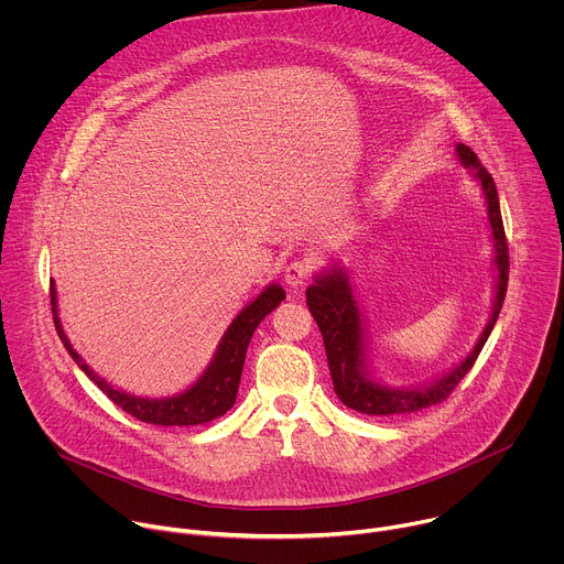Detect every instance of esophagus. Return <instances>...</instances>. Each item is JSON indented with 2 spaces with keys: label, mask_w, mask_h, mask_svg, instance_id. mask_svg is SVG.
<instances>
[{
  "label": "esophagus",
  "mask_w": 564,
  "mask_h": 564,
  "mask_svg": "<svg viewBox=\"0 0 564 564\" xmlns=\"http://www.w3.org/2000/svg\"><path fill=\"white\" fill-rule=\"evenodd\" d=\"M314 274V265L310 261H292L288 268H285V283L290 288H301L305 285Z\"/></svg>",
  "instance_id": "obj_1"
}]
</instances>
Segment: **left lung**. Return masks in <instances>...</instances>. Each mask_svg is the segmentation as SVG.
I'll list each match as a JSON object with an SVG mask.
<instances>
[{
	"mask_svg": "<svg viewBox=\"0 0 564 564\" xmlns=\"http://www.w3.org/2000/svg\"><path fill=\"white\" fill-rule=\"evenodd\" d=\"M457 155L466 167L475 172L481 187H485L489 223L496 240V263H498L500 276H498L496 307H494L489 326L485 328V333H481L475 350L453 372H448L446 377H442L440 381H435L424 390H390L370 381L364 375L361 316H359L348 276L341 270H333L330 274L318 276L316 283L305 290L307 307L316 321L321 337H324L335 392L348 409L357 413L375 415V417L406 415V413H417L422 409L435 406L440 401L448 399V394L457 388V383L477 361V355L481 352V348H485L498 321V314L502 310L507 285H509V243H507L505 223L500 214L498 189H496L494 176L481 167L473 149H468L466 144H457Z\"/></svg>",
	"mask_w": 564,
	"mask_h": 564,
	"instance_id": "left-lung-1",
	"label": "left lung"
}]
</instances>
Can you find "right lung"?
<instances>
[{
	"label": "right lung",
	"mask_w": 564,
	"mask_h": 564,
	"mask_svg": "<svg viewBox=\"0 0 564 564\" xmlns=\"http://www.w3.org/2000/svg\"><path fill=\"white\" fill-rule=\"evenodd\" d=\"M283 299H285V292L279 285H270L268 290H263V294H259L243 312H240L231 321V326L227 328L212 366L196 381V386H192L189 390H185L183 394H176L172 399H142V397L120 392L113 386H109L107 381H102L70 348V344L59 326L57 310H55V303H57L55 285L51 283V307H53L55 330H57L64 348L73 357V361L87 372L89 379H94V383L113 401L118 409H122L124 413H129L131 417L144 422V424H153V426H196V424H205V422H212V420L225 415L236 401L238 381H240V372H243L250 339L261 321Z\"/></svg>",
	"instance_id": "add662e5"
}]
</instances>
